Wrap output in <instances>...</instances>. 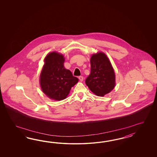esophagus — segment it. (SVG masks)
Segmentation results:
<instances>
[{"label":"esophagus","instance_id":"obj_1","mask_svg":"<svg viewBox=\"0 0 157 157\" xmlns=\"http://www.w3.org/2000/svg\"><path fill=\"white\" fill-rule=\"evenodd\" d=\"M78 78H79V79L81 82H82V81H83V77L82 76H79Z\"/></svg>","mask_w":157,"mask_h":157}]
</instances>
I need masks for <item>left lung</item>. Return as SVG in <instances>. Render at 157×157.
<instances>
[{
  "mask_svg": "<svg viewBox=\"0 0 157 157\" xmlns=\"http://www.w3.org/2000/svg\"><path fill=\"white\" fill-rule=\"evenodd\" d=\"M90 74L85 83L94 94L103 97L115 86V74L109 59L104 53L93 54L90 59Z\"/></svg>",
  "mask_w": 157,
  "mask_h": 157,
  "instance_id": "obj_1",
  "label": "left lung"
}]
</instances>
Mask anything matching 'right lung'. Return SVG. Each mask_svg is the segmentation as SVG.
<instances>
[{"mask_svg":"<svg viewBox=\"0 0 157 157\" xmlns=\"http://www.w3.org/2000/svg\"><path fill=\"white\" fill-rule=\"evenodd\" d=\"M45 64L40 76V83L44 93L49 98L56 101L65 99L78 82L71 72L64 67L63 55L49 53L44 59Z\"/></svg>","mask_w":157,"mask_h":157,"instance_id":"add662e5","label":"right lung"}]
</instances>
